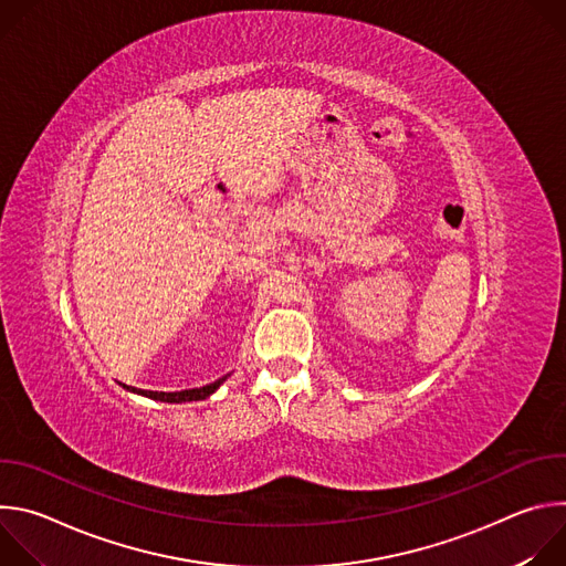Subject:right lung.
Segmentation results:
<instances>
[{
	"label": "right lung",
	"instance_id": "1",
	"mask_svg": "<svg viewBox=\"0 0 566 566\" xmlns=\"http://www.w3.org/2000/svg\"><path fill=\"white\" fill-rule=\"evenodd\" d=\"M228 376L210 382V385H203V387H195V389H181V391H151V389H136V387H129V385H123L127 391H136L140 396H147L151 400H164V402H186V400H203L208 398L212 391H217V387L226 380Z\"/></svg>",
	"mask_w": 566,
	"mask_h": 566
}]
</instances>
